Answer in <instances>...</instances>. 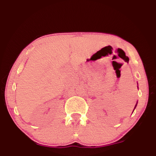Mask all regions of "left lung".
<instances>
[{
	"mask_svg": "<svg viewBox=\"0 0 156 156\" xmlns=\"http://www.w3.org/2000/svg\"><path fill=\"white\" fill-rule=\"evenodd\" d=\"M135 107H136V106H135Z\"/></svg>",
	"mask_w": 156,
	"mask_h": 156,
	"instance_id": "8db88e82",
	"label": "left lung"
}]
</instances>
